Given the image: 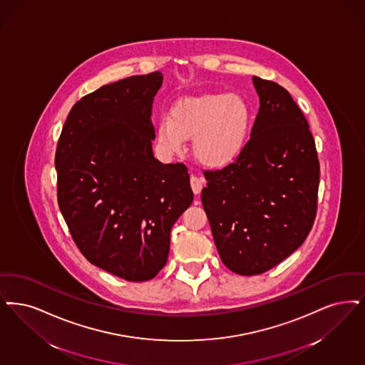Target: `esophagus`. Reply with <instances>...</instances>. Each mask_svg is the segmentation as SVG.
<instances>
[{"instance_id": "34e87169", "label": "esophagus", "mask_w": 365, "mask_h": 365, "mask_svg": "<svg viewBox=\"0 0 365 365\" xmlns=\"http://www.w3.org/2000/svg\"><path fill=\"white\" fill-rule=\"evenodd\" d=\"M190 185H191V189L194 191V194H200V192H201V190L204 187V178H201V176L191 175V178H190Z\"/></svg>"}]
</instances>
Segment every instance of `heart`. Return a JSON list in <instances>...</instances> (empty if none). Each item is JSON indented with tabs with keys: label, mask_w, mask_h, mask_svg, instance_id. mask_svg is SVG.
I'll use <instances>...</instances> for the list:
<instances>
[{
	"label": "heart",
	"mask_w": 365,
	"mask_h": 365,
	"mask_svg": "<svg viewBox=\"0 0 365 365\" xmlns=\"http://www.w3.org/2000/svg\"><path fill=\"white\" fill-rule=\"evenodd\" d=\"M250 110L236 93H215L179 99L158 122V140L168 152H179L192 138L197 160L224 168L242 153L247 140Z\"/></svg>",
	"instance_id": "1"
}]
</instances>
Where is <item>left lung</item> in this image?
I'll use <instances>...</instances> for the list:
<instances>
[{
    "label": "left lung",
    "mask_w": 365,
    "mask_h": 365,
    "mask_svg": "<svg viewBox=\"0 0 365 365\" xmlns=\"http://www.w3.org/2000/svg\"><path fill=\"white\" fill-rule=\"evenodd\" d=\"M259 111L242 153L204 171L201 201L222 263L261 274L288 258L309 234L318 207L319 159L309 125L291 93L252 77Z\"/></svg>",
    "instance_id": "obj_1"
}]
</instances>
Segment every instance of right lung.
Returning a JSON list of instances; mask_svg holds the SVG:
<instances>
[{
	"label": "right lung",
	"mask_w": 365,
	"mask_h": 365,
	"mask_svg": "<svg viewBox=\"0 0 365 365\" xmlns=\"http://www.w3.org/2000/svg\"><path fill=\"white\" fill-rule=\"evenodd\" d=\"M160 72L88 93L65 120L56 152L57 197L89 262L133 282L165 266L170 234L194 194L187 167L155 159L150 122Z\"/></svg>",
	"instance_id": "right-lung-1"
}]
</instances>
